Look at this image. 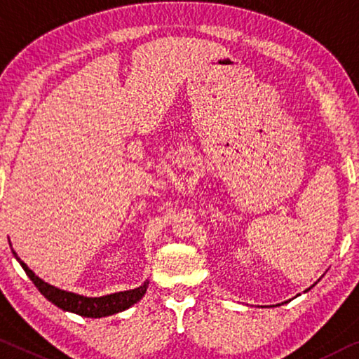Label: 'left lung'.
Wrapping results in <instances>:
<instances>
[{
  "label": "left lung",
  "mask_w": 359,
  "mask_h": 359,
  "mask_svg": "<svg viewBox=\"0 0 359 359\" xmlns=\"http://www.w3.org/2000/svg\"><path fill=\"white\" fill-rule=\"evenodd\" d=\"M318 280H319V279H318ZM314 285H316V283H314V284L311 285V287H308V289H306L305 292H308V290H311V289L314 287ZM299 295H300V294H299ZM289 302H290V300H289ZM284 303H287V302H283V303H280V305H284ZM273 306H274V305H273ZM276 306H279V305H276Z\"/></svg>",
  "instance_id": "left-lung-1"
}]
</instances>
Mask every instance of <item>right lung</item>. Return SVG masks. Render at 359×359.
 Returning <instances> with one entry per match:
<instances>
[{"mask_svg": "<svg viewBox=\"0 0 359 359\" xmlns=\"http://www.w3.org/2000/svg\"><path fill=\"white\" fill-rule=\"evenodd\" d=\"M11 250H13V245H11ZM13 253L15 260L20 263L22 268H24L27 276L32 279V283L36 285V289L40 290L43 295H45V299H48L49 302L54 303V305L59 306L60 310L80 314V316H85V318H106V316H112V314L128 310V308L133 306L135 303H137L142 297H144L146 290L149 287V280L146 279L144 283L136 289L115 292V294H107L101 297L80 295V294H75V292L54 287V285L45 283V280L38 278V276L20 260L18 253L14 250Z\"/></svg>", "mask_w": 359, "mask_h": 359, "instance_id": "obj_1", "label": "right lung"}]
</instances>
